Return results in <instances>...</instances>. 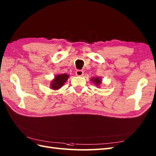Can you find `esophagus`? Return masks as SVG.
<instances>
[{
    "instance_id": "1",
    "label": "esophagus",
    "mask_w": 156,
    "mask_h": 156,
    "mask_svg": "<svg viewBox=\"0 0 156 156\" xmlns=\"http://www.w3.org/2000/svg\"><path fill=\"white\" fill-rule=\"evenodd\" d=\"M76 74L78 76H82L84 75V72L82 70H80V69H78V70L76 72Z\"/></svg>"
}]
</instances>
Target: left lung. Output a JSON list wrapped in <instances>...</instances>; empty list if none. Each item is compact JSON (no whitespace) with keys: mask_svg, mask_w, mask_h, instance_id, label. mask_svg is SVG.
Instances as JSON below:
<instances>
[{"mask_svg":"<svg viewBox=\"0 0 156 156\" xmlns=\"http://www.w3.org/2000/svg\"><path fill=\"white\" fill-rule=\"evenodd\" d=\"M90 81L93 82L96 87H99L102 84V79L100 77H94L90 78Z\"/></svg>","mask_w":156,"mask_h":156,"instance_id":"1","label":"left lung"}]
</instances>
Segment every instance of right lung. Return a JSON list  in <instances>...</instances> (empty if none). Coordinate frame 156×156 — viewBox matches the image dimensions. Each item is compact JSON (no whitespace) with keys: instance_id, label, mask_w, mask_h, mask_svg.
Listing matches in <instances>:
<instances>
[{"instance_id":"obj_1","label":"right lung","mask_w":156,"mask_h":156,"mask_svg":"<svg viewBox=\"0 0 156 156\" xmlns=\"http://www.w3.org/2000/svg\"><path fill=\"white\" fill-rule=\"evenodd\" d=\"M69 76L67 74H58L54 76V78L50 82V88L52 90H57L61 88L67 81Z\"/></svg>"}]
</instances>
